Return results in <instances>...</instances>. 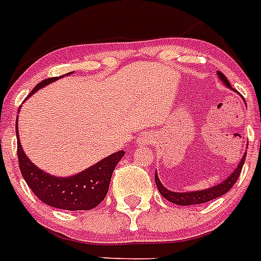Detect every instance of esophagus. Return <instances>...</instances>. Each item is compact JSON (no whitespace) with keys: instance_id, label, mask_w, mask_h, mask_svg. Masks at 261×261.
<instances>
[{"instance_id":"esophagus-1","label":"esophagus","mask_w":261,"mask_h":261,"mask_svg":"<svg viewBox=\"0 0 261 261\" xmlns=\"http://www.w3.org/2000/svg\"><path fill=\"white\" fill-rule=\"evenodd\" d=\"M152 140H153V139H152V136H149V135H143V136L139 139V143H140V144H149V143H152Z\"/></svg>"}]
</instances>
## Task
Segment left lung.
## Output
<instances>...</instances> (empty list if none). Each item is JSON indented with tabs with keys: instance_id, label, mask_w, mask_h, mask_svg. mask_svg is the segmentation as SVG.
Returning <instances> with one entry per match:
<instances>
[{
	"instance_id": "left-lung-1",
	"label": "left lung",
	"mask_w": 261,
	"mask_h": 261,
	"mask_svg": "<svg viewBox=\"0 0 261 261\" xmlns=\"http://www.w3.org/2000/svg\"><path fill=\"white\" fill-rule=\"evenodd\" d=\"M220 79L224 82V85L229 89H232L230 86V83L229 81L226 79L222 72H217ZM245 156L247 153H244L243 159L240 160L239 166L234 171H233L232 174L229 175L228 178L222 180L221 183L216 185V186H212L210 189H205V190H198V191H189V193H175V191H170L168 189L162 185L160 182V179L158 178V174L155 172V182H156V186H158V190L160 191V194L166 198L167 201L172 202L175 205H180V206H190V205H199V203H205V202H209V201H213L216 198L221 197V195H224L229 191V190L232 189L233 185L237 182V179L240 176V172L243 170V166H244V162H245Z\"/></svg>"
}]
</instances>
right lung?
Wrapping results in <instances>:
<instances>
[{
    "label": "right lung",
    "instance_id": "add662e5",
    "mask_svg": "<svg viewBox=\"0 0 261 261\" xmlns=\"http://www.w3.org/2000/svg\"><path fill=\"white\" fill-rule=\"evenodd\" d=\"M68 74H72V72H68ZM59 78L55 76V78L44 79L43 82L36 85V87L31 91L28 97H31L37 90H40L41 87L55 82L56 79ZM16 135L18 136L17 121H16ZM124 155V151L114 152L79 174L60 178V176H54V175L47 174L45 171L37 168L28 159V156L25 155L20 140L17 139L18 166H20L22 178L25 179L27 185L31 187L33 194L41 202H44L48 206L56 207V209H94L95 206L99 205L106 197L112 174Z\"/></svg>",
    "mask_w": 261,
    "mask_h": 261
}]
</instances>
